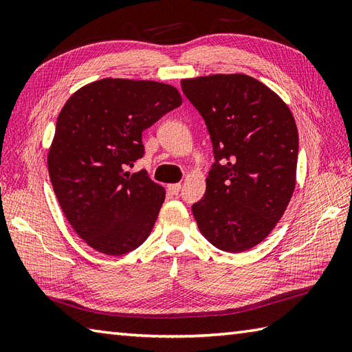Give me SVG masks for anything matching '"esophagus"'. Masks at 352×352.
<instances>
[{
    "instance_id": "obj_1",
    "label": "esophagus",
    "mask_w": 352,
    "mask_h": 352,
    "mask_svg": "<svg viewBox=\"0 0 352 352\" xmlns=\"http://www.w3.org/2000/svg\"><path fill=\"white\" fill-rule=\"evenodd\" d=\"M168 189H169V192H170V193H174V195H177V193L180 192V189H182V184H180V183L169 184V186H168Z\"/></svg>"
}]
</instances>
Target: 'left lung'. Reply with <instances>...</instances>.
<instances>
[{"mask_svg":"<svg viewBox=\"0 0 352 352\" xmlns=\"http://www.w3.org/2000/svg\"><path fill=\"white\" fill-rule=\"evenodd\" d=\"M203 116L214 162L192 206L208 242L242 252L271 233L295 189L298 130L278 95L245 74L182 80Z\"/></svg>","mask_w":352,"mask_h":352,"instance_id":"obj_1","label":"left lung"}]
</instances>
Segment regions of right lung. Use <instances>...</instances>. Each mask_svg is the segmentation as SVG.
Here are the masks:
<instances>
[{
	"label": "right lung",
	"mask_w": 352,
	"mask_h": 352,
	"mask_svg": "<svg viewBox=\"0 0 352 352\" xmlns=\"http://www.w3.org/2000/svg\"><path fill=\"white\" fill-rule=\"evenodd\" d=\"M182 102L169 85L104 78L81 87L58 113L50 178L66 219L94 250L122 256L151 233L164 189L145 169L125 168L145 154L144 130Z\"/></svg>",
	"instance_id": "right-lung-1"
}]
</instances>
